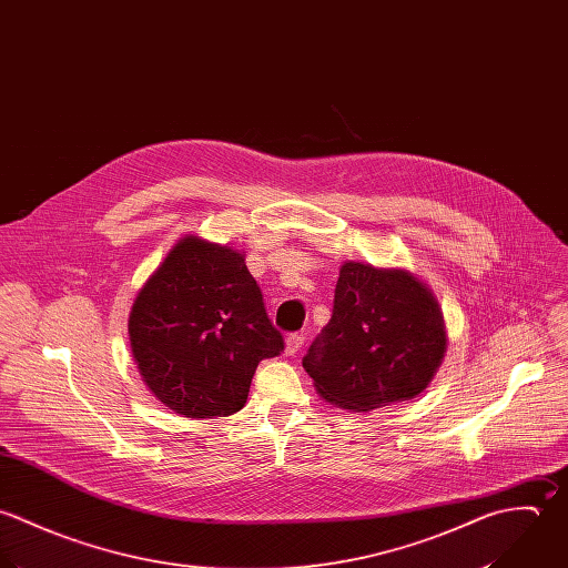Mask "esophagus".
Here are the masks:
<instances>
[{"label":"esophagus","instance_id":"obj_1","mask_svg":"<svg viewBox=\"0 0 568 568\" xmlns=\"http://www.w3.org/2000/svg\"><path fill=\"white\" fill-rule=\"evenodd\" d=\"M303 342H305L303 334H290V336L285 338V353H287V355L298 353L301 346H303Z\"/></svg>","mask_w":568,"mask_h":568}]
</instances>
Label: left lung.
I'll return each instance as SVG.
<instances>
[{"instance_id": "left-lung-1", "label": "left lung", "mask_w": 568, "mask_h": 568, "mask_svg": "<svg viewBox=\"0 0 568 568\" xmlns=\"http://www.w3.org/2000/svg\"><path fill=\"white\" fill-rule=\"evenodd\" d=\"M446 348L444 312L428 283L406 267L344 261L332 321L303 366L325 402L368 413L424 393Z\"/></svg>"}]
</instances>
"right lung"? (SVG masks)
<instances>
[{
	"instance_id": "add662e5",
	"label": "right lung",
	"mask_w": 568,
	"mask_h": 568,
	"mask_svg": "<svg viewBox=\"0 0 568 568\" xmlns=\"http://www.w3.org/2000/svg\"><path fill=\"white\" fill-rule=\"evenodd\" d=\"M129 342L151 395L191 419L241 410L258 362L283 351L245 254L197 234L182 236L140 287Z\"/></svg>"
}]
</instances>
